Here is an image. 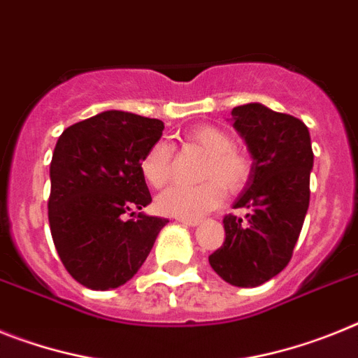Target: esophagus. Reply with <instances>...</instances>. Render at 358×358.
Segmentation results:
<instances>
[{
  "label": "esophagus",
  "instance_id": "1",
  "mask_svg": "<svg viewBox=\"0 0 358 358\" xmlns=\"http://www.w3.org/2000/svg\"><path fill=\"white\" fill-rule=\"evenodd\" d=\"M176 220H178L180 223H183V225H189V227H196V225H200V220H187V217H176Z\"/></svg>",
  "mask_w": 358,
  "mask_h": 358
}]
</instances>
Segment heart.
<instances>
[{
    "instance_id": "b5f03b06",
    "label": "heart",
    "mask_w": 358,
    "mask_h": 358,
    "mask_svg": "<svg viewBox=\"0 0 358 358\" xmlns=\"http://www.w3.org/2000/svg\"><path fill=\"white\" fill-rule=\"evenodd\" d=\"M185 145L205 155L200 167L198 185H173L157 198L160 213L175 217L196 220L216 209L227 192H238L252 175V160L241 149L234 148L232 136L222 127L196 126L183 135ZM145 182L155 189L167 185L173 176V149L166 142H157L145 151L141 160Z\"/></svg>"
}]
</instances>
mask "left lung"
Here are the masks:
<instances>
[{
  "label": "left lung",
  "mask_w": 358,
  "mask_h": 358,
  "mask_svg": "<svg viewBox=\"0 0 358 358\" xmlns=\"http://www.w3.org/2000/svg\"><path fill=\"white\" fill-rule=\"evenodd\" d=\"M234 127L254 158L252 175L234 203L241 220L223 217L225 241L209 256L214 272L234 287H259L290 263L310 205L313 151L308 127L263 104L232 110Z\"/></svg>",
  "instance_id": "1"
}]
</instances>
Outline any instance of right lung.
Masks as SVG:
<instances>
[{
	"instance_id": "obj_1",
	"label": "right lung",
	"mask_w": 358,
	"mask_h": 358,
	"mask_svg": "<svg viewBox=\"0 0 358 358\" xmlns=\"http://www.w3.org/2000/svg\"><path fill=\"white\" fill-rule=\"evenodd\" d=\"M162 131V120L111 110L59 136L50 162V232L83 287L110 290L129 281L167 223L135 214L151 203L141 160ZM126 213L136 217L126 220Z\"/></svg>"
}]
</instances>
